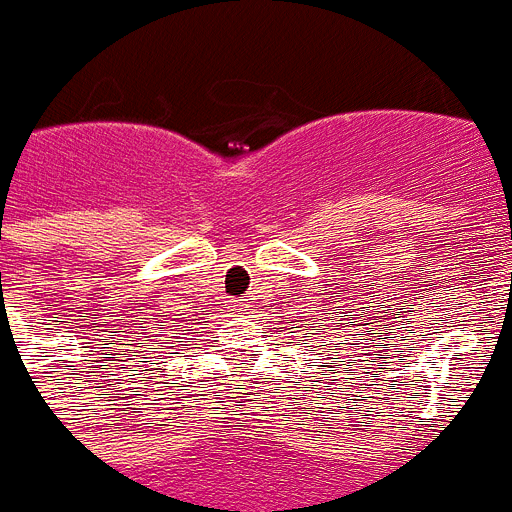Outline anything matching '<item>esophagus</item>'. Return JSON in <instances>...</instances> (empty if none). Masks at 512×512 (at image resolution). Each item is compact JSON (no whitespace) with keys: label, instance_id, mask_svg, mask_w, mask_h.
Segmentation results:
<instances>
[{"label":"esophagus","instance_id":"1","mask_svg":"<svg viewBox=\"0 0 512 512\" xmlns=\"http://www.w3.org/2000/svg\"><path fill=\"white\" fill-rule=\"evenodd\" d=\"M234 307L239 309V312H244V309L249 307V302H247V299H236V302H234Z\"/></svg>","mask_w":512,"mask_h":512}]
</instances>
